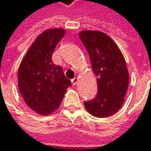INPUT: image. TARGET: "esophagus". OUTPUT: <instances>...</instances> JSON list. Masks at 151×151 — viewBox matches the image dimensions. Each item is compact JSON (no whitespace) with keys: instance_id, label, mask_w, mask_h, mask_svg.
Here are the masks:
<instances>
[{"instance_id":"obj_1","label":"esophagus","mask_w":151,"mask_h":151,"mask_svg":"<svg viewBox=\"0 0 151 151\" xmlns=\"http://www.w3.org/2000/svg\"><path fill=\"white\" fill-rule=\"evenodd\" d=\"M78 80H79V78L78 77H75L74 79L71 80V83H72V85H73V86H76V85L77 84Z\"/></svg>"}]
</instances>
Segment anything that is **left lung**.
<instances>
[{
    "instance_id": "obj_1",
    "label": "left lung",
    "mask_w": 151,
    "mask_h": 151,
    "mask_svg": "<svg viewBox=\"0 0 151 151\" xmlns=\"http://www.w3.org/2000/svg\"><path fill=\"white\" fill-rule=\"evenodd\" d=\"M79 35L97 76V95L85 102V107L94 117L112 116L122 105L128 87L129 74L125 59L117 44L104 33L84 30Z\"/></svg>"
}]
</instances>
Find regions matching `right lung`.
I'll return each instance as SVG.
<instances>
[{
  "label": "right lung",
  "instance_id": "add662e5",
  "mask_svg": "<svg viewBox=\"0 0 151 151\" xmlns=\"http://www.w3.org/2000/svg\"><path fill=\"white\" fill-rule=\"evenodd\" d=\"M65 31L45 30L39 34L22 60L18 70V86L25 104L40 115H48L59 108L71 82L52 55Z\"/></svg>",
  "mask_w": 151,
  "mask_h": 151
}]
</instances>
